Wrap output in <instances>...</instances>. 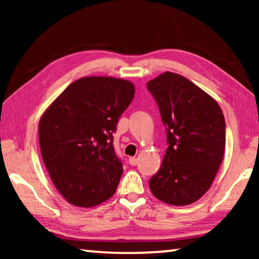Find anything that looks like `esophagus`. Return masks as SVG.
I'll return each instance as SVG.
<instances>
[{
	"label": "esophagus",
	"mask_w": 259,
	"mask_h": 259,
	"mask_svg": "<svg viewBox=\"0 0 259 259\" xmlns=\"http://www.w3.org/2000/svg\"><path fill=\"white\" fill-rule=\"evenodd\" d=\"M128 161H130V164L132 165V166H136V165H138V159L137 158H130L128 159Z\"/></svg>",
	"instance_id": "1"
}]
</instances>
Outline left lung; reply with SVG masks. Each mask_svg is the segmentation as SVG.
<instances>
[{"instance_id":"left-lung-1","label":"left lung","mask_w":259,"mask_h":259,"mask_svg":"<svg viewBox=\"0 0 259 259\" xmlns=\"http://www.w3.org/2000/svg\"><path fill=\"white\" fill-rule=\"evenodd\" d=\"M167 131L160 169L150 179L155 198L185 206L210 189L225 151V119L218 102L185 76L165 72L147 82Z\"/></svg>"}]
</instances>
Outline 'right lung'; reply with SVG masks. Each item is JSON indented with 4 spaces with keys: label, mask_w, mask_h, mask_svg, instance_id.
<instances>
[{
    "label": "right lung",
    "mask_w": 259,
    "mask_h": 259,
    "mask_svg": "<svg viewBox=\"0 0 259 259\" xmlns=\"http://www.w3.org/2000/svg\"><path fill=\"white\" fill-rule=\"evenodd\" d=\"M136 87L112 76L74 81L38 121L41 155L53 184L69 204L93 207L115 193L122 164L112 133Z\"/></svg>",
    "instance_id": "right-lung-1"
}]
</instances>
